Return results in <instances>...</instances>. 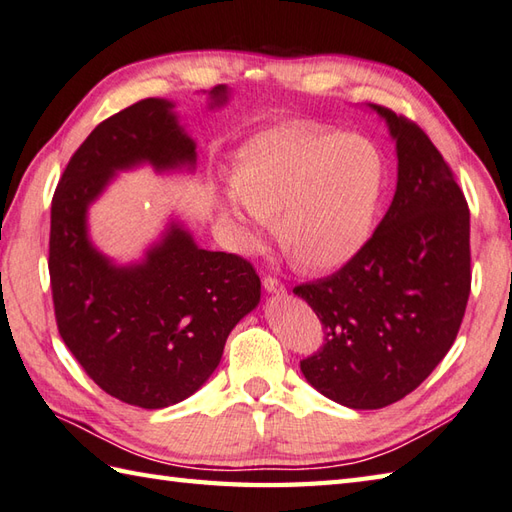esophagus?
Masks as SVG:
<instances>
[{"mask_svg":"<svg viewBox=\"0 0 512 512\" xmlns=\"http://www.w3.org/2000/svg\"><path fill=\"white\" fill-rule=\"evenodd\" d=\"M263 287H265V291L267 294H276V296H285V285L280 283L278 278H271V276H267L265 280H263Z\"/></svg>","mask_w":512,"mask_h":512,"instance_id":"1","label":"esophagus"}]
</instances>
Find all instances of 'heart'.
<instances>
[{
    "label": "heart",
    "instance_id": "obj_1",
    "mask_svg": "<svg viewBox=\"0 0 512 512\" xmlns=\"http://www.w3.org/2000/svg\"><path fill=\"white\" fill-rule=\"evenodd\" d=\"M229 185L232 194L218 203V214L238 247H260L276 216L278 243L289 258L307 271H331L369 243L384 165L375 145L358 134L283 125L243 145Z\"/></svg>",
    "mask_w": 512,
    "mask_h": 512
}]
</instances>
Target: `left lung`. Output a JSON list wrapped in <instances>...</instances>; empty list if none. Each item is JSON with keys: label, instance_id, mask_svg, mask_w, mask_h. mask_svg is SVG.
I'll use <instances>...</instances> for the list:
<instances>
[{"label": "left lung", "instance_id": "1", "mask_svg": "<svg viewBox=\"0 0 512 512\" xmlns=\"http://www.w3.org/2000/svg\"><path fill=\"white\" fill-rule=\"evenodd\" d=\"M398 156L389 212L362 252L294 289L325 344L300 362L325 398L356 411L402 400L453 347L471 294V214L442 154L409 119L369 103Z\"/></svg>", "mask_w": 512, "mask_h": 512}]
</instances>
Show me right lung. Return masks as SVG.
I'll list each match as a JSON object with an SVG mask.
<instances>
[{
	"mask_svg": "<svg viewBox=\"0 0 512 512\" xmlns=\"http://www.w3.org/2000/svg\"><path fill=\"white\" fill-rule=\"evenodd\" d=\"M203 95L207 108L221 110L232 90ZM174 108L143 99L99 123L72 154L50 210L48 269L61 338L103 391L141 409H165L201 389L229 331L260 302L254 267L198 247L176 216L132 263L92 243L88 212L119 172L196 170V141Z\"/></svg>",
	"mask_w": 512,
	"mask_h": 512,
	"instance_id": "obj_1",
	"label": "right lung"
}]
</instances>
